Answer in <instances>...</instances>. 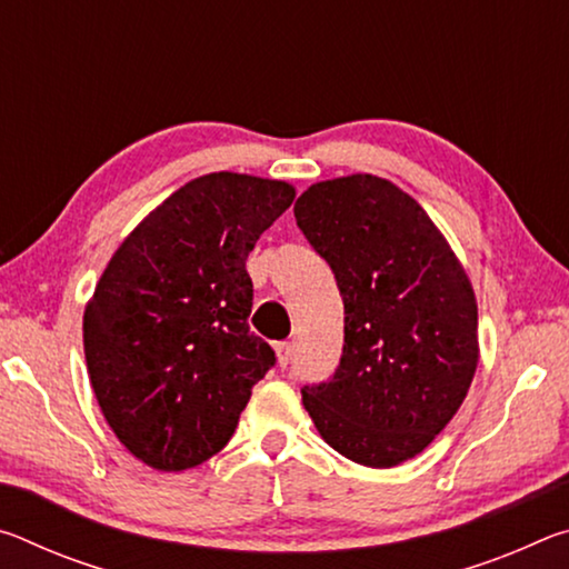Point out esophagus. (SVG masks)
<instances>
[{
    "label": "esophagus",
    "instance_id": "obj_1",
    "mask_svg": "<svg viewBox=\"0 0 569 569\" xmlns=\"http://www.w3.org/2000/svg\"><path fill=\"white\" fill-rule=\"evenodd\" d=\"M276 353H278V361H281V366H286L288 359H291V353H293L291 341H278L276 343Z\"/></svg>",
    "mask_w": 569,
    "mask_h": 569
}]
</instances>
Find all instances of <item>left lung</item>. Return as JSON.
Returning a JSON list of instances; mask_svg holds the SVG:
<instances>
[{
  "label": "left lung",
  "mask_w": 569,
  "mask_h": 569,
  "mask_svg": "<svg viewBox=\"0 0 569 569\" xmlns=\"http://www.w3.org/2000/svg\"><path fill=\"white\" fill-rule=\"evenodd\" d=\"M293 216L343 298V353L329 381L301 389L319 435L363 467L427 449L475 379L477 301L423 208L393 182H316Z\"/></svg>",
  "instance_id": "left-lung-1"
}]
</instances>
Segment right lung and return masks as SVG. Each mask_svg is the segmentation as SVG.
<instances>
[{"mask_svg": "<svg viewBox=\"0 0 569 569\" xmlns=\"http://www.w3.org/2000/svg\"><path fill=\"white\" fill-rule=\"evenodd\" d=\"M293 198L281 180L210 172L152 210L104 268L84 308V359L104 419L148 467L218 455L276 366L248 326L246 258Z\"/></svg>", "mask_w": 569, "mask_h": 569, "instance_id": "obj_1", "label": "right lung"}]
</instances>
